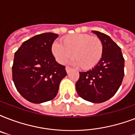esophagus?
I'll return each instance as SVG.
<instances>
[{
    "mask_svg": "<svg viewBox=\"0 0 135 135\" xmlns=\"http://www.w3.org/2000/svg\"><path fill=\"white\" fill-rule=\"evenodd\" d=\"M71 68L69 67V66H66V72H67V74H69L70 72V71H71Z\"/></svg>",
    "mask_w": 135,
    "mask_h": 135,
    "instance_id": "1",
    "label": "esophagus"
}]
</instances>
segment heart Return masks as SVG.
<instances>
[{"mask_svg":"<svg viewBox=\"0 0 135 135\" xmlns=\"http://www.w3.org/2000/svg\"><path fill=\"white\" fill-rule=\"evenodd\" d=\"M61 43L55 42L52 52L60 64H64L70 57H74L71 64L80 66L83 69L94 67L100 61L103 54V45L100 39L85 33H75L61 39Z\"/></svg>","mask_w":135,"mask_h":135,"instance_id":"b5f03b06","label":"heart"}]
</instances>
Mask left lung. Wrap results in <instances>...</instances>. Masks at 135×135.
<instances>
[{
  "mask_svg": "<svg viewBox=\"0 0 135 135\" xmlns=\"http://www.w3.org/2000/svg\"><path fill=\"white\" fill-rule=\"evenodd\" d=\"M92 32L102 43V57L92 69L79 72L76 89L85 100L102 103L111 99L119 89L124 77V58L120 47L109 36L97 31Z\"/></svg>",
  "mask_w": 135,
  "mask_h": 135,
  "instance_id": "left-lung-1",
  "label": "left lung"
}]
</instances>
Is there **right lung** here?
<instances>
[{"label":"right lung","mask_w":135,"mask_h":135,"mask_svg":"<svg viewBox=\"0 0 135 135\" xmlns=\"http://www.w3.org/2000/svg\"><path fill=\"white\" fill-rule=\"evenodd\" d=\"M57 37L54 33L35 36L24 41L15 53L12 80L20 94L30 102L53 99L66 76L65 66L57 63L52 52Z\"/></svg>","instance_id":"add662e5"}]
</instances>
